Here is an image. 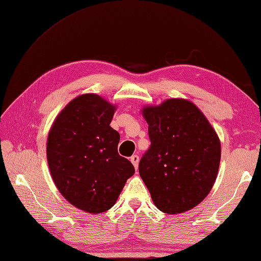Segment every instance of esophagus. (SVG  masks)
Returning <instances> with one entry per match:
<instances>
[{"mask_svg": "<svg viewBox=\"0 0 261 261\" xmlns=\"http://www.w3.org/2000/svg\"><path fill=\"white\" fill-rule=\"evenodd\" d=\"M138 161H140V158H138V155H133L130 158V162L133 163V166H134V168L137 170L138 168Z\"/></svg>", "mask_w": 261, "mask_h": 261, "instance_id": "esophagus-1", "label": "esophagus"}]
</instances>
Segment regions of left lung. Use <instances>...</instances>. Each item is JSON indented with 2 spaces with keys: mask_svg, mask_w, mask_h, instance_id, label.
<instances>
[{
  "mask_svg": "<svg viewBox=\"0 0 261 261\" xmlns=\"http://www.w3.org/2000/svg\"><path fill=\"white\" fill-rule=\"evenodd\" d=\"M151 146L140 161V175L154 205L167 214L187 212L204 200L214 185L221 143L204 114L185 99L147 106Z\"/></svg>",
  "mask_w": 261,
  "mask_h": 261,
  "instance_id": "left-lung-1",
  "label": "left lung"
}]
</instances>
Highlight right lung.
<instances>
[{"label":"right lung","instance_id":"obj_1","mask_svg":"<svg viewBox=\"0 0 261 261\" xmlns=\"http://www.w3.org/2000/svg\"><path fill=\"white\" fill-rule=\"evenodd\" d=\"M115 110L98 94L79 95L56 117L47 138V162L57 189L91 214L110 210L135 172L117 150L120 136L110 127Z\"/></svg>","mask_w":261,"mask_h":261}]
</instances>
